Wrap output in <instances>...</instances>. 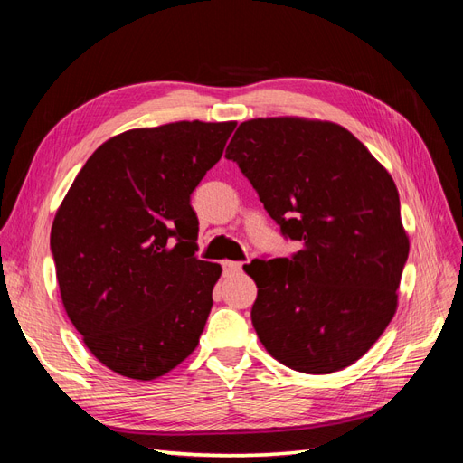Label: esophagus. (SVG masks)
I'll use <instances>...</instances> for the list:
<instances>
[{
  "instance_id": "obj_1",
  "label": "esophagus",
  "mask_w": 463,
  "mask_h": 463,
  "mask_svg": "<svg viewBox=\"0 0 463 463\" xmlns=\"http://www.w3.org/2000/svg\"><path fill=\"white\" fill-rule=\"evenodd\" d=\"M241 262H233V260H223L222 262V269H223V274L228 276H233V274H240L241 272Z\"/></svg>"
}]
</instances>
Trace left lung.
<instances>
[{
	"label": "left lung",
	"instance_id": "obj_1",
	"mask_svg": "<svg viewBox=\"0 0 463 463\" xmlns=\"http://www.w3.org/2000/svg\"><path fill=\"white\" fill-rule=\"evenodd\" d=\"M272 220L301 249L255 259L250 320L282 365L330 374L365 355L398 309L410 253L394 179L332 121L257 118L228 145Z\"/></svg>",
	"mask_w": 463,
	"mask_h": 463
}]
</instances>
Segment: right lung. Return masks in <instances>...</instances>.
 I'll list each match as a JSON object with an SVG mask.
<instances>
[{
	"instance_id": "obj_1",
	"label": "right lung",
	"mask_w": 463,
	"mask_h": 463,
	"mask_svg": "<svg viewBox=\"0 0 463 463\" xmlns=\"http://www.w3.org/2000/svg\"><path fill=\"white\" fill-rule=\"evenodd\" d=\"M235 121H175L108 138L53 218L63 309L90 354L133 381H154L199 344L222 274L199 260L191 193Z\"/></svg>"
}]
</instances>
